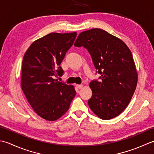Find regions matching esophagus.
<instances>
[{
  "label": "esophagus",
  "instance_id": "34e87169",
  "mask_svg": "<svg viewBox=\"0 0 154 154\" xmlns=\"http://www.w3.org/2000/svg\"><path fill=\"white\" fill-rule=\"evenodd\" d=\"M76 87L80 89V88H82L83 87V84H77V85H76Z\"/></svg>",
  "mask_w": 154,
  "mask_h": 154
}]
</instances>
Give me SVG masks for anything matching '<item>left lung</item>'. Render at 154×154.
Masks as SVG:
<instances>
[{
  "mask_svg": "<svg viewBox=\"0 0 154 154\" xmlns=\"http://www.w3.org/2000/svg\"><path fill=\"white\" fill-rule=\"evenodd\" d=\"M92 57L98 80L91 82L89 107L102 120L118 116L129 104L136 90L137 74L132 54L125 44L106 31L93 29L81 32L74 43Z\"/></svg>",
  "mask_w": 154,
  "mask_h": 154,
  "instance_id": "1",
  "label": "left lung"
}]
</instances>
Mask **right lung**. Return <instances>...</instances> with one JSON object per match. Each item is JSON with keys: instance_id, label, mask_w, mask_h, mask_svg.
<instances>
[{"instance_id": "right-lung-1", "label": "right lung", "mask_w": 154, "mask_h": 154, "mask_svg": "<svg viewBox=\"0 0 154 154\" xmlns=\"http://www.w3.org/2000/svg\"><path fill=\"white\" fill-rule=\"evenodd\" d=\"M76 36L51 33L34 41L24 56L22 89L34 112L48 121L62 117L76 95L73 86L54 78L64 74L60 64Z\"/></svg>"}]
</instances>
